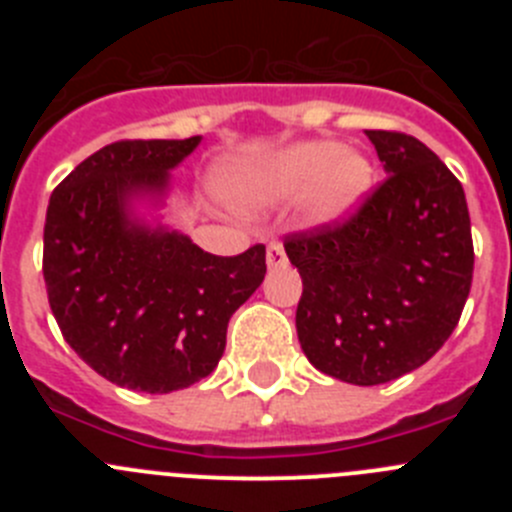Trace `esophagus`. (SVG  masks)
Masks as SVG:
<instances>
[{
	"label": "esophagus",
	"mask_w": 512,
	"mask_h": 512,
	"mask_svg": "<svg viewBox=\"0 0 512 512\" xmlns=\"http://www.w3.org/2000/svg\"><path fill=\"white\" fill-rule=\"evenodd\" d=\"M266 264L271 269H282L287 266V253H284V246L279 241H271L269 248H266Z\"/></svg>",
	"instance_id": "34e87169"
}]
</instances>
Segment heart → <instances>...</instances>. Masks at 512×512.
<instances>
[{
    "mask_svg": "<svg viewBox=\"0 0 512 512\" xmlns=\"http://www.w3.org/2000/svg\"><path fill=\"white\" fill-rule=\"evenodd\" d=\"M374 184V169L361 153L343 151L336 140H307L274 156L233 187L251 200H287L312 187L310 205L320 220H338L361 205Z\"/></svg>",
    "mask_w": 512,
    "mask_h": 512,
    "instance_id": "1",
    "label": "heart"
}]
</instances>
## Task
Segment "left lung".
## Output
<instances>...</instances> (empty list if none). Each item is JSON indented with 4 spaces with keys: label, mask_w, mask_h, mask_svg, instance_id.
<instances>
[{
    "label": "left lung",
    "mask_w": 512,
    "mask_h": 512,
    "mask_svg": "<svg viewBox=\"0 0 512 512\" xmlns=\"http://www.w3.org/2000/svg\"><path fill=\"white\" fill-rule=\"evenodd\" d=\"M387 179L343 220L284 238L302 277L297 338L307 361L348 384L392 382L449 341L472 289L461 182L431 148L366 130Z\"/></svg>",
    "instance_id": "obj_1"
}]
</instances>
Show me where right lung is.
<instances>
[{
	"label": "right lung",
	"instance_id": "add662e5",
	"mask_svg": "<svg viewBox=\"0 0 512 512\" xmlns=\"http://www.w3.org/2000/svg\"><path fill=\"white\" fill-rule=\"evenodd\" d=\"M200 135L117 140L84 158L51 194L43 277L63 338L94 372L148 395L212 372L228 320L266 274L261 243L212 256L176 230L128 217L135 194H158Z\"/></svg>",
	"mask_w": 512,
	"mask_h": 512
}]
</instances>
